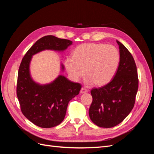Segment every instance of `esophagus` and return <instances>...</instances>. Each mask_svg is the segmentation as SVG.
<instances>
[{"mask_svg":"<svg viewBox=\"0 0 154 154\" xmlns=\"http://www.w3.org/2000/svg\"><path fill=\"white\" fill-rule=\"evenodd\" d=\"M87 92H88V91L86 89V88H83V87H82L81 88V90H80V93H81V94H84V93H87Z\"/></svg>","mask_w":154,"mask_h":154,"instance_id":"1","label":"esophagus"}]
</instances>
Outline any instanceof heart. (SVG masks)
<instances>
[{
    "instance_id": "heart-1",
    "label": "heart",
    "mask_w": 154,
    "mask_h": 154,
    "mask_svg": "<svg viewBox=\"0 0 154 154\" xmlns=\"http://www.w3.org/2000/svg\"><path fill=\"white\" fill-rule=\"evenodd\" d=\"M119 61V52L114 46L86 43L76 47L73 56L67 57L64 64L73 81L78 82L86 72L85 84L90 85L95 83L96 85L103 86L113 78Z\"/></svg>"
}]
</instances>
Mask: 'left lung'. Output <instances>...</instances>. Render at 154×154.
Listing matches in <instances>:
<instances>
[{
    "mask_svg": "<svg viewBox=\"0 0 154 154\" xmlns=\"http://www.w3.org/2000/svg\"><path fill=\"white\" fill-rule=\"evenodd\" d=\"M120 61L115 75L108 84L93 88L92 102L88 110L90 119L97 126L111 128L118 125L132 111L138 89V77L132 55L116 40Z\"/></svg>",
    "mask_w": 154,
    "mask_h": 154,
    "instance_id": "left-lung-1",
    "label": "left lung"
}]
</instances>
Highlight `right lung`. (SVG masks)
I'll return each mask as SVG.
<instances>
[{
  "label": "right lung",
  "instance_id": "1",
  "mask_svg": "<svg viewBox=\"0 0 154 154\" xmlns=\"http://www.w3.org/2000/svg\"><path fill=\"white\" fill-rule=\"evenodd\" d=\"M72 44L69 40L45 36L32 45L22 60L18 72L17 95L22 114L38 127L51 128L61 123L69 101L79 94L82 85L63 75H58L45 84L36 82L30 72L32 56L45 50L63 52ZM60 69L64 71L62 63Z\"/></svg>",
  "mask_w": 154,
  "mask_h": 154
}]
</instances>
